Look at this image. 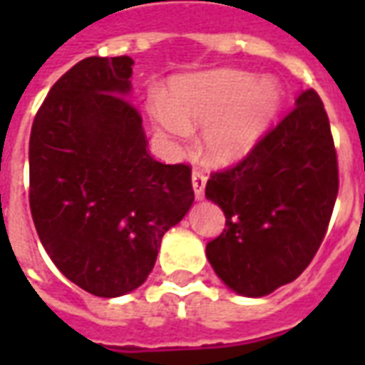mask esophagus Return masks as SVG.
Segmentation results:
<instances>
[{
  "label": "esophagus",
  "mask_w": 365,
  "mask_h": 365,
  "mask_svg": "<svg viewBox=\"0 0 365 365\" xmlns=\"http://www.w3.org/2000/svg\"><path fill=\"white\" fill-rule=\"evenodd\" d=\"M193 191H195V197L197 200H202L205 199V187H206V176L205 174H200V172H193Z\"/></svg>",
  "instance_id": "1"
}]
</instances>
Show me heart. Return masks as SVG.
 Masks as SVG:
<instances>
[{
    "label": "heart",
    "mask_w": 365,
    "mask_h": 365,
    "mask_svg": "<svg viewBox=\"0 0 365 365\" xmlns=\"http://www.w3.org/2000/svg\"><path fill=\"white\" fill-rule=\"evenodd\" d=\"M282 102L284 91L272 77L216 70L176 77L166 100L153 96L148 111L157 130L178 140L187 138L193 126H205L200 143L208 163L231 166L257 148Z\"/></svg>",
    "instance_id": "1"
}]
</instances>
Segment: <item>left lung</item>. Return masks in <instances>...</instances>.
I'll use <instances>...</instances> for the list:
<instances>
[{
    "label": "left lung",
    "mask_w": 365,
    "mask_h": 365,
    "mask_svg": "<svg viewBox=\"0 0 365 365\" xmlns=\"http://www.w3.org/2000/svg\"><path fill=\"white\" fill-rule=\"evenodd\" d=\"M337 189L328 115L307 88L242 163L206 183V199L225 214L223 233L206 244L220 280L244 297H263L295 280L322 244Z\"/></svg>",
    "instance_id": "1"
}]
</instances>
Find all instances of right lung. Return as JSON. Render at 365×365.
<instances>
[{
  "label": "right lung",
  "instance_id": "1",
  "mask_svg": "<svg viewBox=\"0 0 365 365\" xmlns=\"http://www.w3.org/2000/svg\"><path fill=\"white\" fill-rule=\"evenodd\" d=\"M130 56H91L48 91L30 134V208L58 271L98 297L140 288L195 200L191 168L148 153Z\"/></svg>",
  "mask_w": 365,
  "mask_h": 365
}]
</instances>
